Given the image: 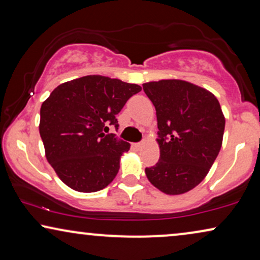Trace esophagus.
<instances>
[{"label": "esophagus", "mask_w": 260, "mask_h": 260, "mask_svg": "<svg viewBox=\"0 0 260 260\" xmlns=\"http://www.w3.org/2000/svg\"><path fill=\"white\" fill-rule=\"evenodd\" d=\"M144 145H145V141H141V142H137V144H134L133 146H134V148L140 149V148L144 147Z\"/></svg>", "instance_id": "obj_1"}]
</instances>
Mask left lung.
I'll use <instances>...</instances> for the list:
<instances>
[{
  "label": "left lung",
  "instance_id": "1",
  "mask_svg": "<svg viewBox=\"0 0 260 260\" xmlns=\"http://www.w3.org/2000/svg\"><path fill=\"white\" fill-rule=\"evenodd\" d=\"M158 120L159 161L145 170L153 186L170 196L204 180L221 148L225 118L218 99L184 80L142 85Z\"/></svg>",
  "mask_w": 260,
  "mask_h": 260
}]
</instances>
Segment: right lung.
<instances>
[{
	"label": "right lung",
	"instance_id": "add662e5",
	"mask_svg": "<svg viewBox=\"0 0 260 260\" xmlns=\"http://www.w3.org/2000/svg\"><path fill=\"white\" fill-rule=\"evenodd\" d=\"M141 87L87 75L61 83L40 109V135L57 177L78 192H98L118 174L128 142L107 134L116 115Z\"/></svg>",
	"mask_w": 260,
	"mask_h": 260
}]
</instances>
